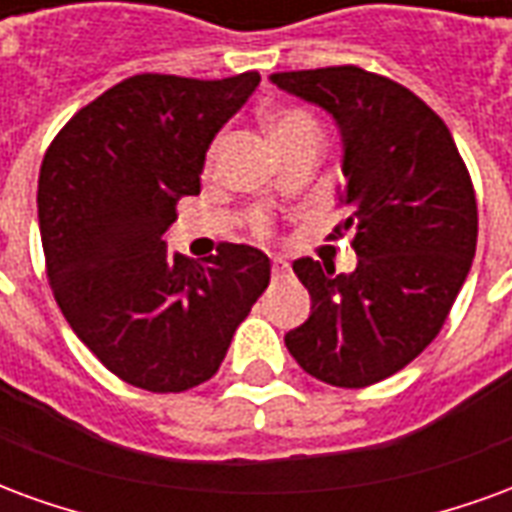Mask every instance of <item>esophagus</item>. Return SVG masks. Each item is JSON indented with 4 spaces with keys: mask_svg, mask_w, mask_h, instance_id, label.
Returning a JSON list of instances; mask_svg holds the SVG:
<instances>
[{
    "mask_svg": "<svg viewBox=\"0 0 512 512\" xmlns=\"http://www.w3.org/2000/svg\"><path fill=\"white\" fill-rule=\"evenodd\" d=\"M290 274V266L282 260V257H274L271 260V277L274 279H282V277H288Z\"/></svg>",
    "mask_w": 512,
    "mask_h": 512,
    "instance_id": "1",
    "label": "esophagus"
}]
</instances>
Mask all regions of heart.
<instances>
[{
	"label": "heart",
	"instance_id": "b5f03b06",
	"mask_svg": "<svg viewBox=\"0 0 512 512\" xmlns=\"http://www.w3.org/2000/svg\"><path fill=\"white\" fill-rule=\"evenodd\" d=\"M266 128L279 150L293 145V142H301V139H315V142H321L323 136L321 123L315 120L312 112L301 109V106H277V109H271L266 115ZM216 150H219V142H213V145L208 147V153H205V161H208V164H213ZM255 233L271 235V219H268V216H257Z\"/></svg>",
	"mask_w": 512,
	"mask_h": 512
}]
</instances>
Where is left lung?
I'll list each match as a JSON object with an SVG mask.
<instances>
[{
    "instance_id": "obj_1",
    "label": "left lung",
    "mask_w": 512,
    "mask_h": 512,
    "mask_svg": "<svg viewBox=\"0 0 512 512\" xmlns=\"http://www.w3.org/2000/svg\"><path fill=\"white\" fill-rule=\"evenodd\" d=\"M271 82L337 120L345 219L329 238L351 230L359 255L348 277L312 257L293 263L312 312L285 345L323 384H378L436 340L472 268L477 200L469 169L444 120L386 76L334 65L271 73Z\"/></svg>"
}]
</instances>
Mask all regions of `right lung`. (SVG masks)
I'll return each mask as SVG.
<instances>
[{"instance_id": "1", "label": "right lung", "mask_w": 512, "mask_h": 512, "mask_svg": "<svg viewBox=\"0 0 512 512\" xmlns=\"http://www.w3.org/2000/svg\"><path fill=\"white\" fill-rule=\"evenodd\" d=\"M260 73L128 76L62 126L43 156L38 222L65 321L98 362L147 392H186L219 370L271 260L222 244L191 263L164 233L178 200L200 194L205 150Z\"/></svg>"}]
</instances>
